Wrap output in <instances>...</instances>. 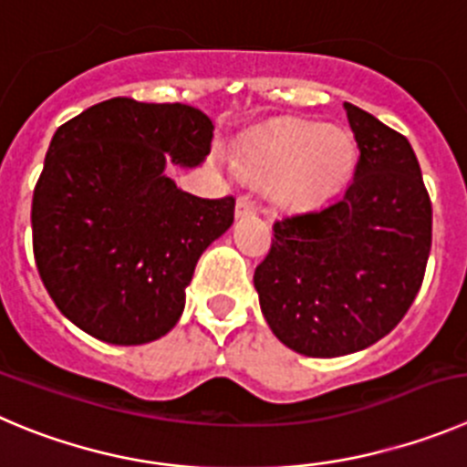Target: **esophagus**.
Returning <instances> with one entry per match:
<instances>
[{"mask_svg": "<svg viewBox=\"0 0 467 467\" xmlns=\"http://www.w3.org/2000/svg\"><path fill=\"white\" fill-rule=\"evenodd\" d=\"M255 202L251 198H248V195H242V198H237V207H234V213H237L239 219H242V216H248V213H254L255 212Z\"/></svg>", "mask_w": 467, "mask_h": 467, "instance_id": "obj_1", "label": "esophagus"}]
</instances>
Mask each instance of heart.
<instances>
[{
  "label": "heart",
  "mask_w": 467,
  "mask_h": 467,
  "mask_svg": "<svg viewBox=\"0 0 467 467\" xmlns=\"http://www.w3.org/2000/svg\"><path fill=\"white\" fill-rule=\"evenodd\" d=\"M355 159L357 147L346 130L297 121L244 145L234 163L251 180L272 184L281 202L308 204L334 193Z\"/></svg>",
  "instance_id": "1"
}]
</instances>
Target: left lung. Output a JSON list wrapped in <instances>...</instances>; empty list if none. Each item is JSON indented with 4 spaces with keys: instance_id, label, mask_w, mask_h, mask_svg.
Wrapping results in <instances>:
<instances>
[{
    "instance_id": "obj_1",
    "label": "left lung",
    "mask_w": 467,
    "mask_h": 467,
    "mask_svg": "<svg viewBox=\"0 0 467 467\" xmlns=\"http://www.w3.org/2000/svg\"><path fill=\"white\" fill-rule=\"evenodd\" d=\"M359 147L338 198L274 223L254 283L269 329L306 357L364 350L415 302L431 254L429 191L408 138L343 103Z\"/></svg>"
}]
</instances>
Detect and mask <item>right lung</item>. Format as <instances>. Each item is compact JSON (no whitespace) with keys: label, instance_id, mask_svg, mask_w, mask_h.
I'll return each mask as SVG.
<instances>
[{"label":"right lung","instance_id":"add662e5","mask_svg":"<svg viewBox=\"0 0 467 467\" xmlns=\"http://www.w3.org/2000/svg\"><path fill=\"white\" fill-rule=\"evenodd\" d=\"M213 124L184 103L117 96L52 135L32 200L38 276L76 327L112 346L177 325L204 248L234 221V198L177 189L174 165L202 163Z\"/></svg>","mask_w":467,"mask_h":467}]
</instances>
